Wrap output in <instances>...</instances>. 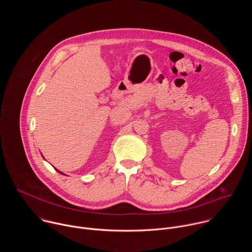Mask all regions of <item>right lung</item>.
Segmentation results:
<instances>
[{"instance_id": "1", "label": "right lung", "mask_w": 252, "mask_h": 252, "mask_svg": "<svg viewBox=\"0 0 252 252\" xmlns=\"http://www.w3.org/2000/svg\"><path fill=\"white\" fill-rule=\"evenodd\" d=\"M57 170H58V169H57ZM58 171H59V172H60V173H62V174H63V172H61V171H60V170H58Z\"/></svg>"}]
</instances>
